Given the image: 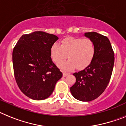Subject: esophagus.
Wrapping results in <instances>:
<instances>
[{
  "label": "esophagus",
  "mask_w": 126,
  "mask_h": 126,
  "mask_svg": "<svg viewBox=\"0 0 126 126\" xmlns=\"http://www.w3.org/2000/svg\"><path fill=\"white\" fill-rule=\"evenodd\" d=\"M69 74H68V73H66V72H63V77H66Z\"/></svg>",
  "instance_id": "esophagus-1"
}]
</instances>
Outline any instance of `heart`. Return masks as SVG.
<instances>
[{
    "label": "heart",
    "mask_w": 126,
    "mask_h": 126,
    "mask_svg": "<svg viewBox=\"0 0 126 126\" xmlns=\"http://www.w3.org/2000/svg\"><path fill=\"white\" fill-rule=\"evenodd\" d=\"M51 57L52 61L59 64L66 59L67 62L58 64L63 70H70L77 67L79 69L88 66L93 58L95 45L89 38L68 37L61 42V44H54L51 47Z\"/></svg>",
    "instance_id": "heart-1"
}]
</instances>
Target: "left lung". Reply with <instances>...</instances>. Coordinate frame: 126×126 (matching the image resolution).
<instances>
[{"instance_id":"obj_1","label":"left lung","mask_w":126,"mask_h":126,"mask_svg":"<svg viewBox=\"0 0 126 126\" xmlns=\"http://www.w3.org/2000/svg\"><path fill=\"white\" fill-rule=\"evenodd\" d=\"M84 35L94 43V55L87 67L73 74L76 82L70 87V92L75 99L90 101L98 98L107 88L115 58L110 40L106 36L94 32L85 33Z\"/></svg>"}]
</instances>
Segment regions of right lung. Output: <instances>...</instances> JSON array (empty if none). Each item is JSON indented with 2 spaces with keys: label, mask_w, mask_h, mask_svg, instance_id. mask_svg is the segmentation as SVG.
<instances>
[{
  "label": "right lung",
  "mask_w": 126,
  "mask_h": 126,
  "mask_svg": "<svg viewBox=\"0 0 126 126\" xmlns=\"http://www.w3.org/2000/svg\"><path fill=\"white\" fill-rule=\"evenodd\" d=\"M58 37L37 31L23 35L13 52L15 80L28 98L42 100L51 96L63 74L52 62L51 47Z\"/></svg>",
  "instance_id": "add662e5"
}]
</instances>
